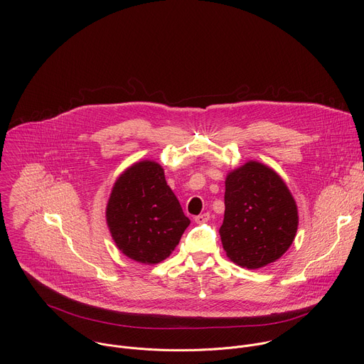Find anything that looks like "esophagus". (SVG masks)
Here are the masks:
<instances>
[{
	"instance_id": "obj_1",
	"label": "esophagus",
	"mask_w": 364,
	"mask_h": 364,
	"mask_svg": "<svg viewBox=\"0 0 364 364\" xmlns=\"http://www.w3.org/2000/svg\"><path fill=\"white\" fill-rule=\"evenodd\" d=\"M209 219H210V215H209V213H203V215L196 216V218H194V222L198 223V225H201V223H205Z\"/></svg>"
}]
</instances>
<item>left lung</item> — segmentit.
<instances>
[{
    "label": "left lung",
    "instance_id": "1",
    "mask_svg": "<svg viewBox=\"0 0 364 364\" xmlns=\"http://www.w3.org/2000/svg\"><path fill=\"white\" fill-rule=\"evenodd\" d=\"M223 249L232 262L257 269L275 262L298 229L296 203L284 180L268 166L247 161L226 177Z\"/></svg>",
    "mask_w": 364,
    "mask_h": 364
}]
</instances>
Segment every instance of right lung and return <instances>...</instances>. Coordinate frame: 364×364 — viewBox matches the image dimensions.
Masks as SVG:
<instances>
[{
	"label": "right lung",
	"mask_w": 364,
	"mask_h": 364,
	"mask_svg": "<svg viewBox=\"0 0 364 364\" xmlns=\"http://www.w3.org/2000/svg\"><path fill=\"white\" fill-rule=\"evenodd\" d=\"M107 223L125 256L154 265L171 255L190 220L167 186L164 168L144 160L117 178L107 205Z\"/></svg>",
	"instance_id": "add662e5"
}]
</instances>
